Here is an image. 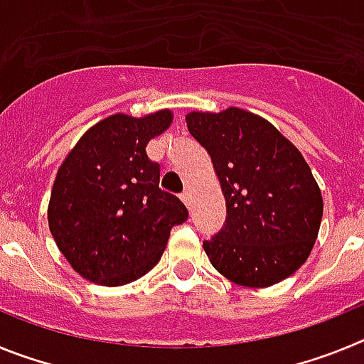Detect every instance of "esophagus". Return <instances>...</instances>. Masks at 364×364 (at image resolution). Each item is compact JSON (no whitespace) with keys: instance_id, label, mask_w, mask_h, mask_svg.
<instances>
[{"instance_id":"1","label":"esophagus","mask_w":364,"mask_h":364,"mask_svg":"<svg viewBox=\"0 0 364 364\" xmlns=\"http://www.w3.org/2000/svg\"><path fill=\"white\" fill-rule=\"evenodd\" d=\"M180 198H182V202H184L186 205H191V191H189V189H186L184 193H182V195H180Z\"/></svg>"}]
</instances>
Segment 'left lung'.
<instances>
[{
  "mask_svg": "<svg viewBox=\"0 0 364 364\" xmlns=\"http://www.w3.org/2000/svg\"><path fill=\"white\" fill-rule=\"evenodd\" d=\"M186 122L211 156L226 198V224L204 240L213 268L247 288L294 275L323 218V195L301 151L275 125L239 107L193 111Z\"/></svg>",
  "mask_w": 364,
  "mask_h": 364,
  "instance_id": "1",
  "label": "left lung"
}]
</instances>
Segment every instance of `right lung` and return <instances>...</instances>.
I'll return each instance as SVG.
<instances>
[{"label":"right lung","instance_id":"obj_1","mask_svg":"<svg viewBox=\"0 0 364 364\" xmlns=\"http://www.w3.org/2000/svg\"><path fill=\"white\" fill-rule=\"evenodd\" d=\"M160 109L142 118L117 112L87 129L58 169L49 230L73 269L102 286H122L159 264L186 205L159 188L146 147L171 125Z\"/></svg>","mask_w":364,"mask_h":364}]
</instances>
